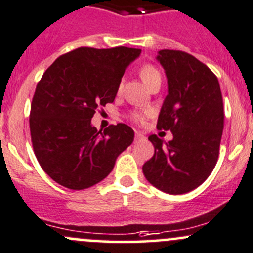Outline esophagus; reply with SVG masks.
<instances>
[{"instance_id": "obj_1", "label": "esophagus", "mask_w": 253, "mask_h": 253, "mask_svg": "<svg viewBox=\"0 0 253 253\" xmlns=\"http://www.w3.org/2000/svg\"><path fill=\"white\" fill-rule=\"evenodd\" d=\"M144 134L142 132H135V140H139V139H144Z\"/></svg>"}]
</instances>
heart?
<instances>
[{
	"label": "heart",
	"instance_id": "b5f03b06",
	"mask_svg": "<svg viewBox=\"0 0 253 253\" xmlns=\"http://www.w3.org/2000/svg\"><path fill=\"white\" fill-rule=\"evenodd\" d=\"M139 75L142 78L143 82L149 87L151 84H154L158 80H161V75L158 70H156L154 66L151 65H144L140 68L139 70ZM147 116H149V111H134L129 115L132 121L137 122V124H142L144 122V120L147 119Z\"/></svg>",
	"mask_w": 253,
	"mask_h": 253
}]
</instances>
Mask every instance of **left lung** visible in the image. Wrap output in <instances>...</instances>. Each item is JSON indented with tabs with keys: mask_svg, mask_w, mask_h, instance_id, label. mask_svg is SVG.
Returning <instances> with one entry per match:
<instances>
[{
	"mask_svg": "<svg viewBox=\"0 0 253 253\" xmlns=\"http://www.w3.org/2000/svg\"><path fill=\"white\" fill-rule=\"evenodd\" d=\"M156 60L167 78L156 127L169 129L173 139L149 137L155 153L143 173L159 190L178 195L203 184L216 166L224 126L222 93L216 75L188 53L162 49Z\"/></svg>",
	"mask_w": 253,
	"mask_h": 253,
	"instance_id": "8db88e82",
	"label": "left lung"
}]
</instances>
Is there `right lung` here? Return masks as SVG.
<instances>
[{"label":"right lung","instance_id":"add662e5","mask_svg":"<svg viewBox=\"0 0 253 253\" xmlns=\"http://www.w3.org/2000/svg\"><path fill=\"white\" fill-rule=\"evenodd\" d=\"M140 52L81 47L44 71L31 103V142L42 169L58 184L73 190L93 187L132 144L129 126L111 125L102 132L91 120L98 106L114 102L125 70Z\"/></svg>","mask_w":253,"mask_h":253}]
</instances>
